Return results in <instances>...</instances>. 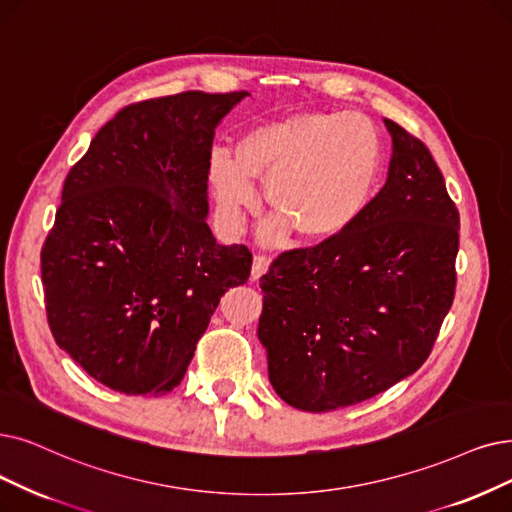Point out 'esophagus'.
I'll use <instances>...</instances> for the list:
<instances>
[{
  "mask_svg": "<svg viewBox=\"0 0 512 512\" xmlns=\"http://www.w3.org/2000/svg\"><path fill=\"white\" fill-rule=\"evenodd\" d=\"M269 264H271V258H269V256H254V262H252V279L258 281L264 273L269 271Z\"/></svg>",
  "mask_w": 512,
  "mask_h": 512,
  "instance_id": "34e87169",
  "label": "esophagus"
}]
</instances>
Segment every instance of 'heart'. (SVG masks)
Wrapping results in <instances>:
<instances>
[{
    "instance_id": "b5f03b06",
    "label": "heart",
    "mask_w": 512,
    "mask_h": 512,
    "mask_svg": "<svg viewBox=\"0 0 512 512\" xmlns=\"http://www.w3.org/2000/svg\"><path fill=\"white\" fill-rule=\"evenodd\" d=\"M376 126L357 111L298 113L243 134L235 159L214 151L208 178L222 216L237 224L258 201L252 180L267 185V203L302 241L340 235L361 216L380 176ZM283 229L280 222L273 231Z\"/></svg>"
}]
</instances>
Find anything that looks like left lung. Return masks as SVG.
Segmentation results:
<instances>
[{
	"mask_svg": "<svg viewBox=\"0 0 512 512\" xmlns=\"http://www.w3.org/2000/svg\"><path fill=\"white\" fill-rule=\"evenodd\" d=\"M380 193L340 235L260 277L258 340L275 393L302 412L355 405L412 376L452 309L460 214L422 140L391 119Z\"/></svg>",
	"mask_w": 512,
	"mask_h": 512,
	"instance_id": "8db88e82",
	"label": "left lung"
}]
</instances>
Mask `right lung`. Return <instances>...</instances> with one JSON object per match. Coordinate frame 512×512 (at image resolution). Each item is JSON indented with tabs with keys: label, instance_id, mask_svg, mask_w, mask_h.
Here are the masks:
<instances>
[{
	"label": "right lung",
	"instance_id": "add662e5",
	"mask_svg": "<svg viewBox=\"0 0 512 512\" xmlns=\"http://www.w3.org/2000/svg\"><path fill=\"white\" fill-rule=\"evenodd\" d=\"M248 92H182L121 109L71 168L42 250L52 336L113 391L166 395L185 378L245 245L208 227L214 130Z\"/></svg>",
	"mask_w": 512,
	"mask_h": 512
}]
</instances>
